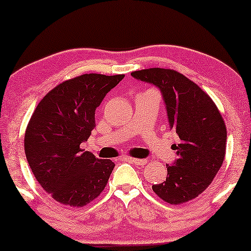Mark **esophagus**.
Here are the masks:
<instances>
[{"instance_id":"esophagus-1","label":"esophagus","mask_w":251,"mask_h":251,"mask_svg":"<svg viewBox=\"0 0 251 251\" xmlns=\"http://www.w3.org/2000/svg\"><path fill=\"white\" fill-rule=\"evenodd\" d=\"M126 160L128 161V162H130V164H134V165H137V166H140V165H146L147 164V159H137V158H126Z\"/></svg>"}]
</instances>
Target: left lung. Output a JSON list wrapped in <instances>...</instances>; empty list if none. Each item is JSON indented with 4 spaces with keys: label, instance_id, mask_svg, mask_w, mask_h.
<instances>
[{
    "label": "left lung",
    "instance_id": "1",
    "mask_svg": "<svg viewBox=\"0 0 251 251\" xmlns=\"http://www.w3.org/2000/svg\"><path fill=\"white\" fill-rule=\"evenodd\" d=\"M130 75L159 89L169 128L179 137V144H173L177 158L166 165L167 177L152 190L172 204L195 199L209 186L224 161L226 126L221 112L209 95L175 70L150 68Z\"/></svg>",
    "mask_w": 251,
    "mask_h": 251
}]
</instances>
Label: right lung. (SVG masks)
<instances>
[{"label": "right lung", "instance_id": "add662e5", "mask_svg": "<svg viewBox=\"0 0 251 251\" xmlns=\"http://www.w3.org/2000/svg\"><path fill=\"white\" fill-rule=\"evenodd\" d=\"M125 75L85 74L51 90L25 133V153L37 182L55 201L90 203L105 188L115 164L80 149L95 127V110Z\"/></svg>", "mask_w": 251, "mask_h": 251}]
</instances>
